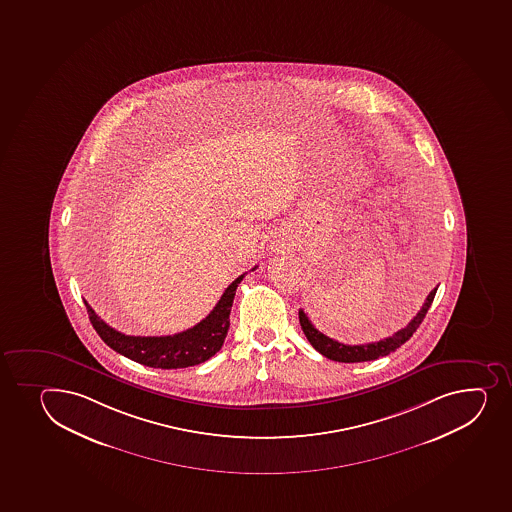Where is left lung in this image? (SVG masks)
I'll return each mask as SVG.
<instances>
[{
    "label": "left lung",
    "mask_w": 512,
    "mask_h": 512,
    "mask_svg": "<svg viewBox=\"0 0 512 512\" xmlns=\"http://www.w3.org/2000/svg\"><path fill=\"white\" fill-rule=\"evenodd\" d=\"M438 287L430 292L427 301L423 304L422 309L417 316L413 317L406 327L395 332L390 338L381 339L378 343L369 344H351L339 343L336 339L327 338L326 334H322L316 326L312 324L311 319L307 317L306 312L299 311V322H301L302 331L306 334L307 341L312 344V348L319 351L322 356L339 363H361V361H373V359L381 358L386 354L393 353L400 348L401 344H405L408 339L413 336V332L417 331L418 326L422 324L423 319L427 316L428 309L432 306L433 297L437 294Z\"/></svg>",
    "instance_id": "8db88e82"
}]
</instances>
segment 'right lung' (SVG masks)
<instances>
[{
	"label": "right lung",
	"mask_w": 512,
	"mask_h": 512,
	"mask_svg": "<svg viewBox=\"0 0 512 512\" xmlns=\"http://www.w3.org/2000/svg\"><path fill=\"white\" fill-rule=\"evenodd\" d=\"M243 277L245 274L228 285L218 304L203 321L173 336H127L102 321L87 301L84 302L95 331L116 353L149 368H188L205 363L222 349L230 327L233 297Z\"/></svg>",
	"instance_id": "obj_1"
}]
</instances>
